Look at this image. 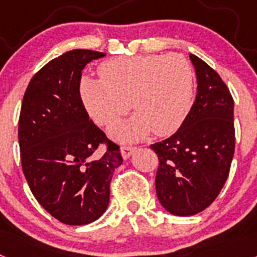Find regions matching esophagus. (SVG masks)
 <instances>
[{"instance_id":"esophagus-1","label":"esophagus","mask_w":257,"mask_h":257,"mask_svg":"<svg viewBox=\"0 0 257 257\" xmlns=\"http://www.w3.org/2000/svg\"><path fill=\"white\" fill-rule=\"evenodd\" d=\"M134 151H135V147H131V145H122L121 147V154L124 160H126V158H128V157L133 154Z\"/></svg>"}]
</instances>
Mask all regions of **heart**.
<instances>
[{
    "mask_svg": "<svg viewBox=\"0 0 257 257\" xmlns=\"http://www.w3.org/2000/svg\"><path fill=\"white\" fill-rule=\"evenodd\" d=\"M100 79L83 77L79 96L90 117L110 126L128 110L135 117L112 128L122 140H138L152 130L167 136L185 121L193 104L194 72L181 55L119 56L99 67Z\"/></svg>",
    "mask_w": 257,
    "mask_h": 257,
    "instance_id": "b5f03b06",
    "label": "heart"
}]
</instances>
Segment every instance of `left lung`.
<instances>
[{
  "label": "left lung",
  "instance_id": "1",
  "mask_svg": "<svg viewBox=\"0 0 257 257\" xmlns=\"http://www.w3.org/2000/svg\"><path fill=\"white\" fill-rule=\"evenodd\" d=\"M197 96L185 121L151 148L158 156L157 197L172 215L201 212L219 196L234 156V100L228 86L205 61L190 54Z\"/></svg>",
  "mask_w": 257,
  "mask_h": 257
}]
</instances>
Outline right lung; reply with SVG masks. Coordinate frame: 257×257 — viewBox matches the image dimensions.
Returning <instances> with one entry per match:
<instances>
[{"instance_id":"1","label":"right lung","mask_w":257,"mask_h":257,"mask_svg":"<svg viewBox=\"0 0 257 257\" xmlns=\"http://www.w3.org/2000/svg\"><path fill=\"white\" fill-rule=\"evenodd\" d=\"M104 52L72 50L41 68L23 97L18 139L33 196L68 225L95 221L106 210L119 147L88 118L79 96L82 69ZM106 147L101 156L93 153Z\"/></svg>"}]
</instances>
